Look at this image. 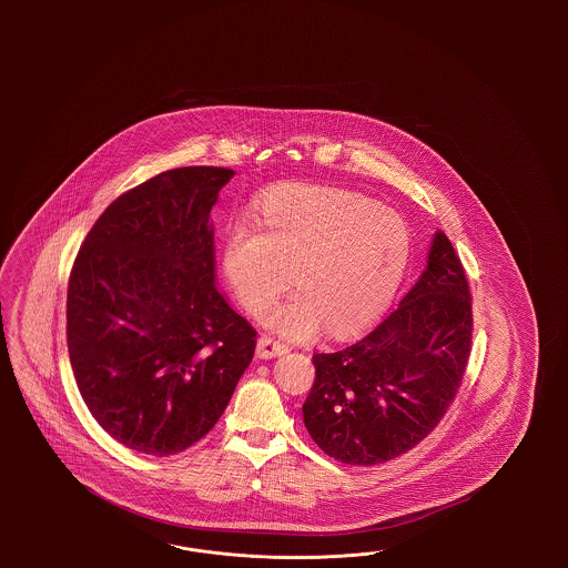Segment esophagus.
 <instances>
[{
    "label": "esophagus",
    "instance_id": "1",
    "mask_svg": "<svg viewBox=\"0 0 568 568\" xmlns=\"http://www.w3.org/2000/svg\"><path fill=\"white\" fill-rule=\"evenodd\" d=\"M290 349V345L285 342H278L273 335H262L258 339V356L260 358H275L281 356Z\"/></svg>",
    "mask_w": 568,
    "mask_h": 568
}]
</instances>
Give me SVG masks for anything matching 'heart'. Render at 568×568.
<instances>
[{"instance_id":"obj_1","label":"heart","mask_w":568,"mask_h":568,"mask_svg":"<svg viewBox=\"0 0 568 568\" xmlns=\"http://www.w3.org/2000/svg\"><path fill=\"white\" fill-rule=\"evenodd\" d=\"M256 226L229 233L224 276L252 316H264L293 283L297 293L268 316L292 337L323 325L337 337L368 327L394 300L410 258L404 219L347 191L276 187L262 197Z\"/></svg>"}]
</instances>
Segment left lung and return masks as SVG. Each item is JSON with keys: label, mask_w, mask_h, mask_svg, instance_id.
I'll use <instances>...</instances> for the list:
<instances>
[{"label": "left lung", "mask_w": 568, "mask_h": 568, "mask_svg": "<svg viewBox=\"0 0 568 568\" xmlns=\"http://www.w3.org/2000/svg\"><path fill=\"white\" fill-rule=\"evenodd\" d=\"M473 342L465 266L442 231L427 268L377 327L314 354L302 410L310 437L344 465L394 460L439 425L463 383Z\"/></svg>", "instance_id": "1"}]
</instances>
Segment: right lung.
Returning <instances> with one entry per match:
<instances>
[{"label": "right lung", "instance_id": "1", "mask_svg": "<svg viewBox=\"0 0 568 568\" xmlns=\"http://www.w3.org/2000/svg\"><path fill=\"white\" fill-rule=\"evenodd\" d=\"M235 172L185 166L122 193L91 226L67 295L70 364L119 444L171 456L216 425L256 331L214 276L210 210Z\"/></svg>", "mask_w": 568, "mask_h": 568}]
</instances>
